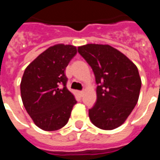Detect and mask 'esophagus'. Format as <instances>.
I'll return each mask as SVG.
<instances>
[{
  "mask_svg": "<svg viewBox=\"0 0 160 160\" xmlns=\"http://www.w3.org/2000/svg\"><path fill=\"white\" fill-rule=\"evenodd\" d=\"M79 94H80V96L82 97V96H83V94H84V91H80V92H79Z\"/></svg>",
  "mask_w": 160,
  "mask_h": 160,
  "instance_id": "34e87169",
  "label": "esophagus"
}]
</instances>
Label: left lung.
Instances as JSON below:
<instances>
[{
  "label": "left lung",
  "instance_id": "left-lung-1",
  "mask_svg": "<svg viewBox=\"0 0 160 160\" xmlns=\"http://www.w3.org/2000/svg\"><path fill=\"white\" fill-rule=\"evenodd\" d=\"M78 52L92 67L97 87V101L89 118L104 130L117 128L127 120L139 99L141 80L137 67L109 44L88 43Z\"/></svg>",
  "mask_w": 160,
  "mask_h": 160
}]
</instances>
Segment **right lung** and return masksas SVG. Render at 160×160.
Listing matches in <instances>:
<instances>
[{
	"label": "right lung",
	"instance_id": "add662e5",
	"mask_svg": "<svg viewBox=\"0 0 160 160\" xmlns=\"http://www.w3.org/2000/svg\"><path fill=\"white\" fill-rule=\"evenodd\" d=\"M77 54L75 46H50L33 60L23 74L20 93L24 106L41 129L55 131L68 122L77 101L66 87L64 71Z\"/></svg>",
	"mask_w": 160,
	"mask_h": 160
}]
</instances>
